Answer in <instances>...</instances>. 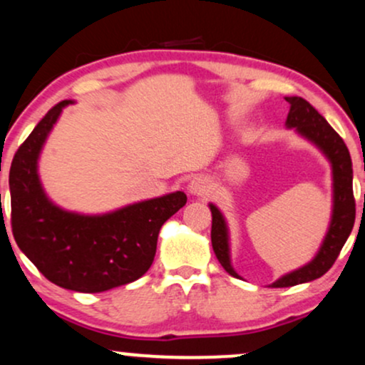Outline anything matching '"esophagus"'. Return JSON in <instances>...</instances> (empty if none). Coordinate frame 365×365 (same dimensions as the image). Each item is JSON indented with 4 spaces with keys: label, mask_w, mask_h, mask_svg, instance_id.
Returning <instances> with one entry per match:
<instances>
[{
    "label": "esophagus",
    "mask_w": 365,
    "mask_h": 365,
    "mask_svg": "<svg viewBox=\"0 0 365 365\" xmlns=\"http://www.w3.org/2000/svg\"><path fill=\"white\" fill-rule=\"evenodd\" d=\"M209 188H210V185H209L207 178H204V177L194 178L190 182V185H188V190H190L192 195H204V194H207Z\"/></svg>",
    "instance_id": "obj_1"
}]
</instances>
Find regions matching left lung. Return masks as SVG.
<instances>
[{"instance_id": "1", "label": "left lung", "mask_w": 365, "mask_h": 365, "mask_svg": "<svg viewBox=\"0 0 365 365\" xmlns=\"http://www.w3.org/2000/svg\"><path fill=\"white\" fill-rule=\"evenodd\" d=\"M291 105L287 115V127H296V130L311 143H314L324 156L330 160L333 170V214L331 222L324 236L322 248L308 265L294 270L291 274L284 275L272 284V287H291V285L304 284L309 280L319 279L331 269V265L344 248L346 238L352 232L355 222V199L352 188V160L346 149L344 139L335 133V129L328 124L327 118L319 113L309 102L301 96H287L285 98ZM212 212V230H210V240L219 263L227 274L232 277H240L231 267L230 260V236H227V226L221 210L216 205L209 204Z\"/></svg>"}]
</instances>
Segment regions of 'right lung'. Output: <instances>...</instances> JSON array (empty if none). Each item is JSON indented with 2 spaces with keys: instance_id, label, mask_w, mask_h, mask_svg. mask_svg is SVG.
<instances>
[{
  "instance_id": "add662e5",
  "label": "right lung",
  "mask_w": 365,
  "mask_h": 365,
  "mask_svg": "<svg viewBox=\"0 0 365 365\" xmlns=\"http://www.w3.org/2000/svg\"><path fill=\"white\" fill-rule=\"evenodd\" d=\"M69 103L54 105L13 156L11 231L19 248L52 284L76 292H103L146 274L161 226L187 204V195L173 192L102 216L68 212L52 204L38 180L37 160Z\"/></svg>"
}]
</instances>
